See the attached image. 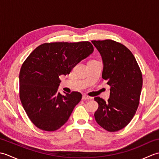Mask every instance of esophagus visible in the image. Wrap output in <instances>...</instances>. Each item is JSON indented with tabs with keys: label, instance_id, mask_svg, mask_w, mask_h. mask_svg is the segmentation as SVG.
I'll return each mask as SVG.
<instances>
[{
	"label": "esophagus",
	"instance_id": "1",
	"mask_svg": "<svg viewBox=\"0 0 159 159\" xmlns=\"http://www.w3.org/2000/svg\"><path fill=\"white\" fill-rule=\"evenodd\" d=\"M92 98V97L87 96L86 94H84V95L83 96V100H91Z\"/></svg>",
	"mask_w": 159,
	"mask_h": 159
}]
</instances>
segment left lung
<instances>
[{"mask_svg":"<svg viewBox=\"0 0 159 159\" xmlns=\"http://www.w3.org/2000/svg\"><path fill=\"white\" fill-rule=\"evenodd\" d=\"M103 62L102 77L111 87L107 102L94 98L98 109L96 122L109 132L122 129L133 119L139 104L142 74L133 53L126 46L111 39L92 41Z\"/></svg>","mask_w":159,"mask_h":159,"instance_id":"obj_1","label":"left lung"}]
</instances>
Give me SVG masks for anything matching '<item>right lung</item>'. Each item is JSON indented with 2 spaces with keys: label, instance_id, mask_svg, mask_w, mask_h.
Returning <instances> with one entry per match:
<instances>
[{
  "label": "right lung",
  "instance_id": "add662e5",
  "mask_svg": "<svg viewBox=\"0 0 159 159\" xmlns=\"http://www.w3.org/2000/svg\"><path fill=\"white\" fill-rule=\"evenodd\" d=\"M89 42L45 43L30 54L20 71V98L31 121L38 128L55 131L66 123L81 93L58 92L59 76L69 74L89 56Z\"/></svg>",
  "mask_w": 159,
  "mask_h": 159
}]
</instances>
